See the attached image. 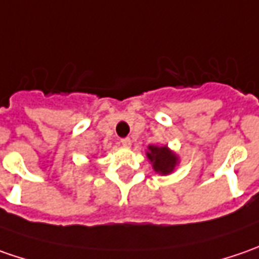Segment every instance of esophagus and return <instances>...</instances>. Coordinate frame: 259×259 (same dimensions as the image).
<instances>
[{
  "label": "esophagus",
  "mask_w": 259,
  "mask_h": 259,
  "mask_svg": "<svg viewBox=\"0 0 259 259\" xmlns=\"http://www.w3.org/2000/svg\"><path fill=\"white\" fill-rule=\"evenodd\" d=\"M121 144H122V147H125V148H130L131 144H133V141H131L130 138H122V140H121Z\"/></svg>",
  "instance_id": "obj_1"
}]
</instances>
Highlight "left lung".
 Wrapping results in <instances>:
<instances>
[{"label":"left lung","instance_id":"left-lung-1","mask_svg":"<svg viewBox=\"0 0 259 259\" xmlns=\"http://www.w3.org/2000/svg\"><path fill=\"white\" fill-rule=\"evenodd\" d=\"M145 155L153 165V170L161 176H168L173 173L180 163L179 155L167 145H148Z\"/></svg>","mask_w":259,"mask_h":259}]
</instances>
